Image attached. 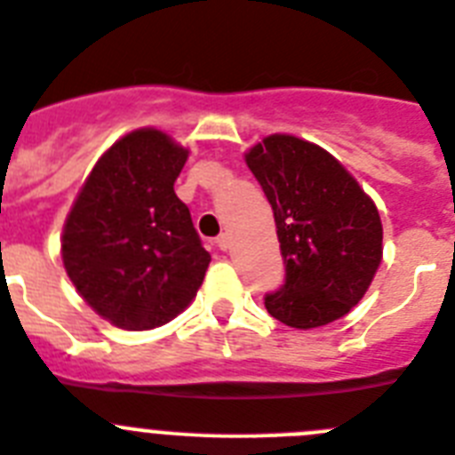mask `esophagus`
I'll use <instances>...</instances> for the list:
<instances>
[{
    "label": "esophagus",
    "instance_id": "34e87169",
    "mask_svg": "<svg viewBox=\"0 0 455 455\" xmlns=\"http://www.w3.org/2000/svg\"><path fill=\"white\" fill-rule=\"evenodd\" d=\"M217 247L222 251H227L228 247H231V238H228V233H222L220 238H217Z\"/></svg>",
    "mask_w": 455,
    "mask_h": 455
}]
</instances>
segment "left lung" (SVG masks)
<instances>
[{"instance_id":"obj_1","label":"left lung","mask_w":455,"mask_h":455,"mask_svg":"<svg viewBox=\"0 0 455 455\" xmlns=\"http://www.w3.org/2000/svg\"><path fill=\"white\" fill-rule=\"evenodd\" d=\"M244 162L270 201L286 263V283L266 298L267 314L295 330L343 318L382 263L373 199L331 153L295 134H267Z\"/></svg>"}]
</instances>
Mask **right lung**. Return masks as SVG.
Segmentation results:
<instances>
[{"label": "right lung", "instance_id": "add662e5", "mask_svg": "<svg viewBox=\"0 0 455 455\" xmlns=\"http://www.w3.org/2000/svg\"><path fill=\"white\" fill-rule=\"evenodd\" d=\"M188 156L164 130L118 137L98 157L63 222L66 275L118 330L167 325L204 283L211 254L173 192Z\"/></svg>", "mask_w": 455, "mask_h": 455}]
</instances>
